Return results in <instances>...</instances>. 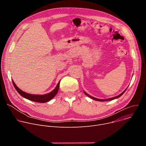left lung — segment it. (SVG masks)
I'll use <instances>...</instances> for the list:
<instances>
[{
  "instance_id": "obj_1",
  "label": "left lung",
  "mask_w": 146,
  "mask_h": 146,
  "mask_svg": "<svg viewBox=\"0 0 146 146\" xmlns=\"http://www.w3.org/2000/svg\"><path fill=\"white\" fill-rule=\"evenodd\" d=\"M127 88L121 94H120L119 95H118V96H114V97H113V98H108V99H98V98H95V97H93V96H91V95H90L89 94H87L85 91H84V93L87 95V96H88V97H90L91 99H93V100H97V101H100V102H105V101H108V100H114V99H117V98H119L122 95H123V94L125 92V91L127 90Z\"/></svg>"
}]
</instances>
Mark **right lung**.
I'll return each instance as SVG.
<instances>
[{"mask_svg":"<svg viewBox=\"0 0 146 146\" xmlns=\"http://www.w3.org/2000/svg\"><path fill=\"white\" fill-rule=\"evenodd\" d=\"M12 81H13V84L14 85V87H15V90H17V91L19 93V94L21 96H22L23 97H24L28 100H32L33 102H39V103L47 102L50 101V100H51L52 98H54V96L58 93V91L59 88V84H60V81H59L56 87L50 93L44 94V95H37V94L36 95V94H28L27 92H25L22 91L15 85V82H14V81L13 80H12Z\"/></svg>","mask_w":146,"mask_h":146,"instance_id":"1","label":"right lung"}]
</instances>
